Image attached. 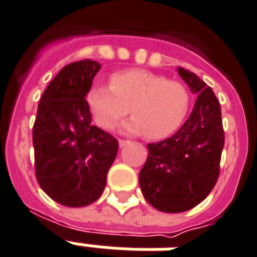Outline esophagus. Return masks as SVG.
<instances>
[{
	"label": "esophagus",
	"mask_w": 257,
	"mask_h": 257,
	"mask_svg": "<svg viewBox=\"0 0 257 257\" xmlns=\"http://www.w3.org/2000/svg\"><path fill=\"white\" fill-rule=\"evenodd\" d=\"M128 144H129L128 140H118V146H120L121 148H122V147H125V146H128Z\"/></svg>",
	"instance_id": "1"
}]
</instances>
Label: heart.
<instances>
[{"instance_id": "1", "label": "heart", "mask_w": 257, "mask_h": 257, "mask_svg": "<svg viewBox=\"0 0 257 257\" xmlns=\"http://www.w3.org/2000/svg\"><path fill=\"white\" fill-rule=\"evenodd\" d=\"M86 101L95 122L105 131L114 128L131 107L133 118L125 122L124 131L144 133L151 140L171 136L181 128L190 109L185 85L142 68L115 72L110 76V86L94 83Z\"/></svg>"}]
</instances>
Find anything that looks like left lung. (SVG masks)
<instances>
[{
	"instance_id": "8db88e82",
	"label": "left lung",
	"mask_w": 257,
	"mask_h": 257,
	"mask_svg": "<svg viewBox=\"0 0 257 257\" xmlns=\"http://www.w3.org/2000/svg\"><path fill=\"white\" fill-rule=\"evenodd\" d=\"M178 72L197 101L182 128L163 142L151 143L139 183L150 205L164 213H182L202 202L220 175L225 136L221 106L209 86L194 72Z\"/></svg>"
}]
</instances>
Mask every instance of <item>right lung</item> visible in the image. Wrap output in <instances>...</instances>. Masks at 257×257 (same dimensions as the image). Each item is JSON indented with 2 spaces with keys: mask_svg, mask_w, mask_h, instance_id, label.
<instances>
[{
  "mask_svg": "<svg viewBox=\"0 0 257 257\" xmlns=\"http://www.w3.org/2000/svg\"><path fill=\"white\" fill-rule=\"evenodd\" d=\"M99 68L90 59L64 66L44 90L33 125L37 182L68 207L87 206L101 197L118 151L110 133L91 125L85 99Z\"/></svg>",
  "mask_w": 257,
  "mask_h": 257,
  "instance_id": "obj_1",
  "label": "right lung"
}]
</instances>
